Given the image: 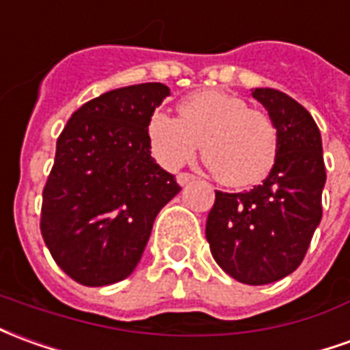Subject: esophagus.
I'll return each instance as SVG.
<instances>
[{
  "instance_id": "34e87169",
  "label": "esophagus",
  "mask_w": 350,
  "mask_h": 350,
  "mask_svg": "<svg viewBox=\"0 0 350 350\" xmlns=\"http://www.w3.org/2000/svg\"><path fill=\"white\" fill-rule=\"evenodd\" d=\"M176 180H178V183H180V185H187V183L195 180V176L189 174V172H180Z\"/></svg>"
}]
</instances>
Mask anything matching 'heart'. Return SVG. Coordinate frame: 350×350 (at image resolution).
<instances>
[{
	"instance_id": "obj_1",
	"label": "heart",
	"mask_w": 350,
	"mask_h": 350,
	"mask_svg": "<svg viewBox=\"0 0 350 350\" xmlns=\"http://www.w3.org/2000/svg\"><path fill=\"white\" fill-rule=\"evenodd\" d=\"M148 134L153 155L163 167L180 168L193 161L200 148L212 176L229 187L261 182L277 159V129L269 116L217 89L183 98L180 117L155 111Z\"/></svg>"
}]
</instances>
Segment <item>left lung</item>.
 <instances>
[{
	"label": "left lung",
	"instance_id": "obj_1",
	"mask_svg": "<svg viewBox=\"0 0 350 350\" xmlns=\"http://www.w3.org/2000/svg\"><path fill=\"white\" fill-rule=\"evenodd\" d=\"M277 129L275 165L261 185L216 191L206 241L219 267L243 284H269L299 267L322 217L326 167L311 113L288 94L254 89Z\"/></svg>",
	"mask_w": 350,
	"mask_h": 350
}]
</instances>
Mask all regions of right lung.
Returning <instances> with one entry per match:
<instances>
[{"label":"right lung","mask_w":350,"mask_h":350,"mask_svg":"<svg viewBox=\"0 0 350 350\" xmlns=\"http://www.w3.org/2000/svg\"><path fill=\"white\" fill-rule=\"evenodd\" d=\"M168 94L163 83L104 92L83 104L56 140L39 226L56 265L79 284L129 277L159 210L182 189L151 157L148 134Z\"/></svg>","instance_id":"add662e5"}]
</instances>
